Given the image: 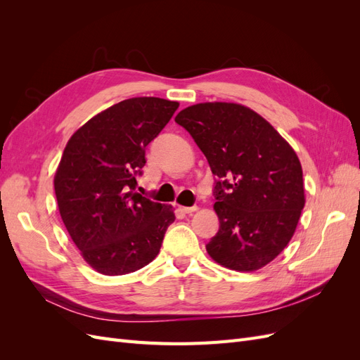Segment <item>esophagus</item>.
Listing matches in <instances>:
<instances>
[{"label": "esophagus", "mask_w": 360, "mask_h": 360, "mask_svg": "<svg viewBox=\"0 0 360 360\" xmlns=\"http://www.w3.org/2000/svg\"><path fill=\"white\" fill-rule=\"evenodd\" d=\"M197 209H198L197 205H191V207L179 205V210H180V212H183V213H192V212H195V210H197Z\"/></svg>", "instance_id": "34e87169"}]
</instances>
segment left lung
Masks as SVG:
<instances>
[{"mask_svg": "<svg viewBox=\"0 0 360 360\" xmlns=\"http://www.w3.org/2000/svg\"><path fill=\"white\" fill-rule=\"evenodd\" d=\"M176 123L191 134L216 177L219 230L207 252L231 270L264 267L288 245L303 210L297 155L274 126L238 103L192 105Z\"/></svg>", "mask_w": 360, "mask_h": 360, "instance_id": "left-lung-1", "label": "left lung"}]
</instances>
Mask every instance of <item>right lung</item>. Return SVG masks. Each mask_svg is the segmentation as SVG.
Masks as SVG:
<instances>
[{
	"label": "right lung",
	"instance_id": "1",
	"mask_svg": "<svg viewBox=\"0 0 360 360\" xmlns=\"http://www.w3.org/2000/svg\"><path fill=\"white\" fill-rule=\"evenodd\" d=\"M159 97H132L79 127L64 148L53 188L61 219L81 255L96 271L126 275L159 254L172 207L136 189L146 147L177 111Z\"/></svg>",
	"mask_w": 360,
	"mask_h": 360
}]
</instances>
